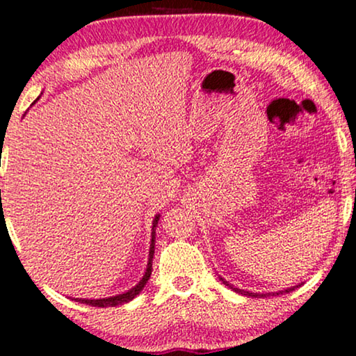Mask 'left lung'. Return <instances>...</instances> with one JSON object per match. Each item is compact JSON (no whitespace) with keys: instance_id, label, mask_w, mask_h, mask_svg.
<instances>
[{"instance_id":"left-lung-1","label":"left lung","mask_w":356,"mask_h":356,"mask_svg":"<svg viewBox=\"0 0 356 356\" xmlns=\"http://www.w3.org/2000/svg\"><path fill=\"white\" fill-rule=\"evenodd\" d=\"M220 280L223 282V284H225L227 286H230V289L232 290H235L236 291V293H241V295H246V296H266V295H270V293H250V291H245V290H240V289H235V286H233V285H230V284H228V282H225V280H223L222 279V277H220ZM291 290H295V286H291V289H286V290H284V291H280V293H290V291ZM272 295H279V293H272Z\"/></svg>"}]
</instances>
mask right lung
Listing matches in <instances>:
<instances>
[{
    "label": "right lung",
    "mask_w": 356,
    "mask_h": 356,
    "mask_svg": "<svg viewBox=\"0 0 356 356\" xmlns=\"http://www.w3.org/2000/svg\"><path fill=\"white\" fill-rule=\"evenodd\" d=\"M160 216H155L154 218V225H152V241H150V251H149V262H147V269H145V274L143 277V280L139 282L134 289H131L126 291V293L116 295V296H110V298H100V300H84V298H74L79 303H86L89 306H97V308H106V306H118L123 303H128L134 298L136 295L140 293V290L144 289L147 280L150 279V274H152V259H154V248H155V227H157Z\"/></svg>",
    "instance_id": "obj_1"
}]
</instances>
